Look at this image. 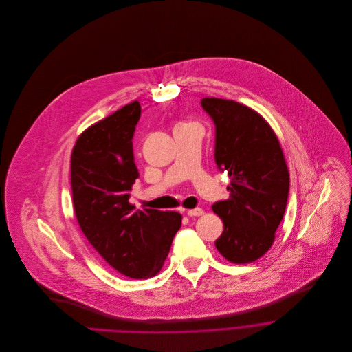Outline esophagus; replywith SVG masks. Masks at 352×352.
Returning a JSON list of instances; mask_svg holds the SVG:
<instances>
[{
  "mask_svg": "<svg viewBox=\"0 0 352 352\" xmlns=\"http://www.w3.org/2000/svg\"><path fill=\"white\" fill-rule=\"evenodd\" d=\"M204 214V210L201 208H194V209H188L187 210V215L190 218H195V217H201Z\"/></svg>",
  "mask_w": 352,
  "mask_h": 352,
  "instance_id": "34e87169",
  "label": "esophagus"
}]
</instances>
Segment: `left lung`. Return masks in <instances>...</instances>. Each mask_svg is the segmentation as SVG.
<instances>
[{
	"label": "left lung",
	"instance_id": "obj_1",
	"mask_svg": "<svg viewBox=\"0 0 352 352\" xmlns=\"http://www.w3.org/2000/svg\"><path fill=\"white\" fill-rule=\"evenodd\" d=\"M215 124V162L228 172L230 198L212 205L223 221L215 241L233 263L261 258L273 244L285 217L290 177L282 147L270 126L251 108L230 100L202 98Z\"/></svg>",
	"mask_w": 352,
	"mask_h": 352
}]
</instances>
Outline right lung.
I'll list each match as a JSON object with an SVG mask.
<instances>
[{
	"mask_svg": "<svg viewBox=\"0 0 352 352\" xmlns=\"http://www.w3.org/2000/svg\"><path fill=\"white\" fill-rule=\"evenodd\" d=\"M140 115L133 101L89 127L74 147L70 183L79 226L97 252L119 273L147 278L161 270L182 215L129 202L138 177L131 140Z\"/></svg>",
	"mask_w": 352,
	"mask_h": 352,
	"instance_id": "1",
	"label": "right lung"
}]
</instances>
